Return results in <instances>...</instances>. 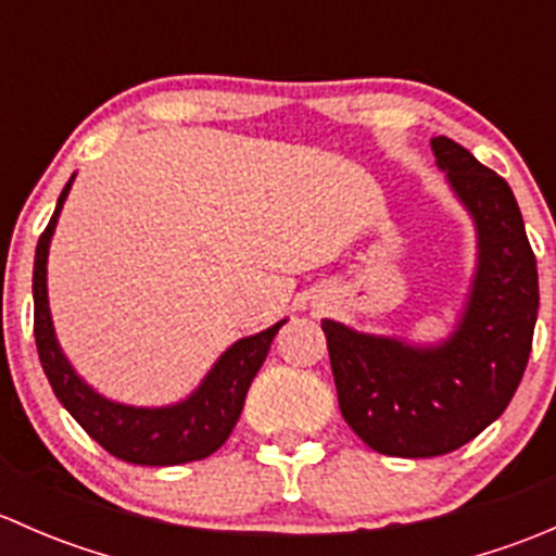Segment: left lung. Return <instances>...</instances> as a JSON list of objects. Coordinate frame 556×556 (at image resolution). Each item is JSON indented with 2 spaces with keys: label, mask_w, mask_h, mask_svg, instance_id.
Segmentation results:
<instances>
[{
  "label": "left lung",
  "mask_w": 556,
  "mask_h": 556,
  "mask_svg": "<svg viewBox=\"0 0 556 556\" xmlns=\"http://www.w3.org/2000/svg\"><path fill=\"white\" fill-rule=\"evenodd\" d=\"M435 166L476 228V268L457 325L435 344L323 319L341 417L374 452L439 457L495 422L521 382L538 319V266L511 188L450 137Z\"/></svg>",
  "instance_id": "obj_1"
}]
</instances>
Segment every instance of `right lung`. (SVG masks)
<instances>
[{
  "label": "right lung",
  "instance_id": "add662e5",
  "mask_svg": "<svg viewBox=\"0 0 556 556\" xmlns=\"http://www.w3.org/2000/svg\"><path fill=\"white\" fill-rule=\"evenodd\" d=\"M75 174L61 190L53 217L37 242L35 255V339L39 363L45 368L55 397L77 419L83 430L106 452L134 465H182L210 457L231 435L242 414L247 390L261 371L274 336L288 319H279L271 328L255 336L233 341L206 371L201 384L182 401L169 406H128L104 397L72 368L70 357L55 339L53 317L48 304V252L59 223L64 201L70 195Z\"/></svg>",
  "mask_w": 556,
  "mask_h": 556
}]
</instances>
